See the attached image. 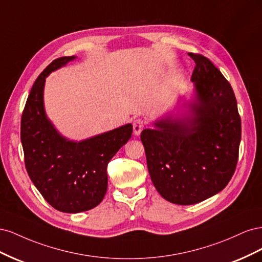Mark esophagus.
I'll list each match as a JSON object with an SVG mask.
<instances>
[{
    "label": "esophagus",
    "mask_w": 262,
    "mask_h": 262,
    "mask_svg": "<svg viewBox=\"0 0 262 262\" xmlns=\"http://www.w3.org/2000/svg\"><path fill=\"white\" fill-rule=\"evenodd\" d=\"M145 126V122L142 120V119H136L133 121V133L136 136H140V133L143 130V128Z\"/></svg>",
    "instance_id": "obj_1"
}]
</instances>
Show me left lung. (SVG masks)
<instances>
[{
    "instance_id": "8db88e82",
    "label": "left lung",
    "mask_w": 262,
    "mask_h": 262,
    "mask_svg": "<svg viewBox=\"0 0 262 262\" xmlns=\"http://www.w3.org/2000/svg\"><path fill=\"white\" fill-rule=\"evenodd\" d=\"M195 101L189 116L166 118L141 133L150 179L167 201L199 203L223 190L233 177L242 121L231 84L202 54L188 53Z\"/></svg>"
}]
</instances>
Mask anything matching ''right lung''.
<instances>
[{"label": "right lung", "mask_w": 262, "mask_h": 262, "mask_svg": "<svg viewBox=\"0 0 262 262\" xmlns=\"http://www.w3.org/2000/svg\"><path fill=\"white\" fill-rule=\"evenodd\" d=\"M75 57L53 60L37 77L20 121V140L28 175L55 210L78 213L102 201L107 191V166L129 141L132 124L81 142L69 141L54 129L43 107L46 77Z\"/></svg>", "instance_id": "obj_1"}]
</instances>
